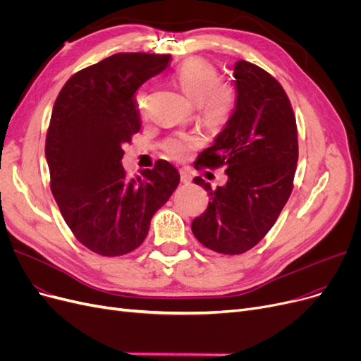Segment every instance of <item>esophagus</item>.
Returning a JSON list of instances; mask_svg holds the SVG:
<instances>
[{"label":"esophagus","mask_w":361,"mask_h":361,"mask_svg":"<svg viewBox=\"0 0 361 361\" xmlns=\"http://www.w3.org/2000/svg\"><path fill=\"white\" fill-rule=\"evenodd\" d=\"M180 177H181V181H183V183H190V181H192L190 172L185 171V169H181V171H180Z\"/></svg>","instance_id":"34e87169"}]
</instances>
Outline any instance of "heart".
I'll use <instances>...</instances> for the list:
<instances>
[{"label": "heart", "mask_w": 361, "mask_h": 361, "mask_svg": "<svg viewBox=\"0 0 361 361\" xmlns=\"http://www.w3.org/2000/svg\"><path fill=\"white\" fill-rule=\"evenodd\" d=\"M181 90L199 104L202 116L212 125H223L229 120L236 102L232 86L220 83V74L214 63L202 58L184 61L173 74ZM145 106L144 97L138 98V109ZM199 144L193 133H177L164 142V152L172 159H183Z\"/></svg>", "instance_id": "1"}]
</instances>
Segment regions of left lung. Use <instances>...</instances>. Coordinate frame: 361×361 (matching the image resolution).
<instances>
[{
  "mask_svg": "<svg viewBox=\"0 0 361 361\" xmlns=\"http://www.w3.org/2000/svg\"><path fill=\"white\" fill-rule=\"evenodd\" d=\"M236 105L214 144L199 154L197 169L226 168L228 183L208 192L209 204L192 232L220 255H243L271 231L293 190L299 144L296 117L278 80L260 66L235 65Z\"/></svg>",
  "mask_w": 361,
  "mask_h": 361,
  "instance_id": "1",
  "label": "left lung"
}]
</instances>
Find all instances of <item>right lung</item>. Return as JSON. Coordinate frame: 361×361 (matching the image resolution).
<instances>
[{
  "label": "right lung",
  "mask_w": 361,
  "mask_h": 361,
  "mask_svg": "<svg viewBox=\"0 0 361 361\" xmlns=\"http://www.w3.org/2000/svg\"><path fill=\"white\" fill-rule=\"evenodd\" d=\"M171 55L116 53L77 71L53 105L46 137L50 189L77 241L104 257L125 256L149 233L180 173L164 159L129 178L123 144L141 129L137 90Z\"/></svg>",
  "instance_id": "obj_1"
}]
</instances>
